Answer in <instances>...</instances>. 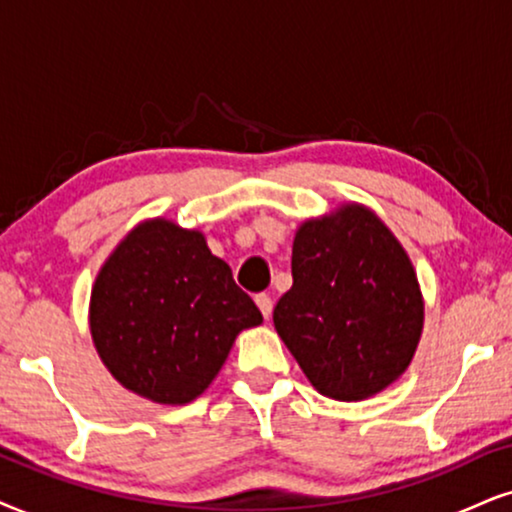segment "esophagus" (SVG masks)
<instances>
[{"mask_svg": "<svg viewBox=\"0 0 512 512\" xmlns=\"http://www.w3.org/2000/svg\"><path fill=\"white\" fill-rule=\"evenodd\" d=\"M255 302H257V307H260V312H262L264 319H269L271 309H274V302H271V297L267 293H260V295L255 297Z\"/></svg>", "mask_w": 512, "mask_h": 512, "instance_id": "1", "label": "esophagus"}]
</instances>
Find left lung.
<instances>
[{"mask_svg":"<svg viewBox=\"0 0 512 512\" xmlns=\"http://www.w3.org/2000/svg\"><path fill=\"white\" fill-rule=\"evenodd\" d=\"M274 326L316 390L359 401L392 385L416 352L423 297L409 255L361 205L295 234L293 288Z\"/></svg>","mask_w":512,"mask_h":512,"instance_id":"1","label":"left lung"}]
</instances>
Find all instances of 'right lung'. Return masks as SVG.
I'll list each match as a JSON object with an SVG mask.
<instances>
[{"instance_id": "obj_1", "label": "right lung", "mask_w": 512, "mask_h": 512, "mask_svg": "<svg viewBox=\"0 0 512 512\" xmlns=\"http://www.w3.org/2000/svg\"><path fill=\"white\" fill-rule=\"evenodd\" d=\"M89 323L99 357L127 390L158 404L205 392L243 328L262 314L200 231L139 224L96 276Z\"/></svg>"}]
</instances>
